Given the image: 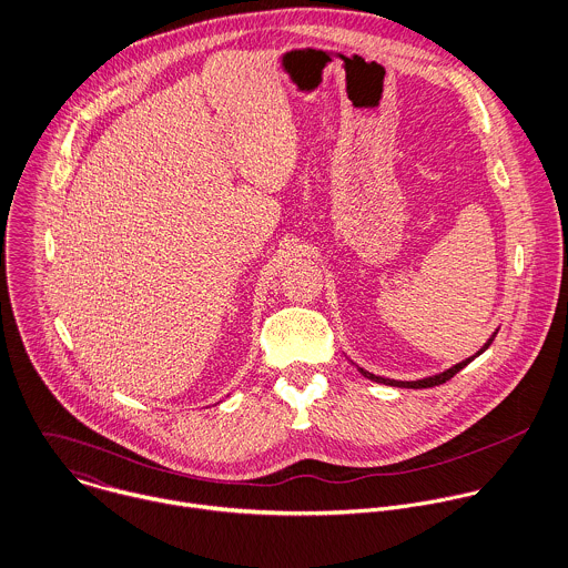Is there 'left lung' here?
Listing matches in <instances>:
<instances>
[{"mask_svg": "<svg viewBox=\"0 0 568 568\" xmlns=\"http://www.w3.org/2000/svg\"><path fill=\"white\" fill-rule=\"evenodd\" d=\"M494 338H496V334H494L489 341L485 342V346H483L476 355H480V353L491 344ZM476 355H471V357H467V359L454 364L453 368H448V371H444V373H439V375H433V377H426V379H417V382H397V379L379 377V375H373V373H368V371H364V368H359V366H357V371H359L364 377H368V379H373V382H377V384H388V386H399V388H430V386H439V384H446L448 379H453L454 375H456L460 368H465Z\"/></svg>", "mask_w": 568, "mask_h": 568, "instance_id": "1", "label": "left lung"}]
</instances>
